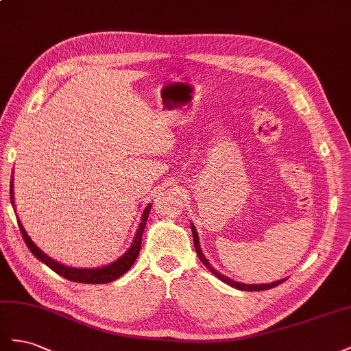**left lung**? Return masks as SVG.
Segmentation results:
<instances>
[{
	"instance_id": "obj_1",
	"label": "left lung",
	"mask_w": 351,
	"mask_h": 351,
	"mask_svg": "<svg viewBox=\"0 0 351 351\" xmlns=\"http://www.w3.org/2000/svg\"><path fill=\"white\" fill-rule=\"evenodd\" d=\"M191 231H193V238H194V247H195V252H197V256L199 257V260H202L203 265H204L206 267H208V270H212V272L220 279V281L226 282L228 285H231V287H234V288H237V289H241V291H265V289H270V288H274V287H276V285H279V284H282V282L285 281V279H282V281H276V282H272V284H260V285H258V284L250 285V284H241V282L232 281V279H229V278H226L225 275L219 274L217 270H215L212 266H210V263L207 262V258H206L204 254L202 253V248H199L198 235H197V231H195V226H194V225H191Z\"/></svg>"
}]
</instances>
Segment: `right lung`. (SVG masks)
I'll use <instances>...</instances> for the list:
<instances>
[{"label": "right lung", "instance_id": "add662e5", "mask_svg": "<svg viewBox=\"0 0 351 351\" xmlns=\"http://www.w3.org/2000/svg\"><path fill=\"white\" fill-rule=\"evenodd\" d=\"M12 186H13V182H12ZM10 197H12V204H13V188L10 189ZM149 210H152V206H147V208L144 210V213H143L141 223H139V226H138V231H136V235L134 238V243H132L131 248H129L122 257L117 258L114 263L108 265L106 267H99V269H76V267H67L64 265H60L58 262H56V260L49 258L45 253H43L41 250H39L34 244V241L31 238H29V235L25 231L23 225L20 223L19 219H17V223H19L20 232H22V237L25 239L27 248L31 250L32 254L38 260H41V262L45 263L49 269H53L56 274L62 275L63 278L69 279V281H73V282L107 284V282L114 281V279H117L119 276H122L135 263V260L139 254V250H141V238H143V232H144V228H145V222H147L148 215H149Z\"/></svg>", "mask_w": 351, "mask_h": 351}]
</instances>
